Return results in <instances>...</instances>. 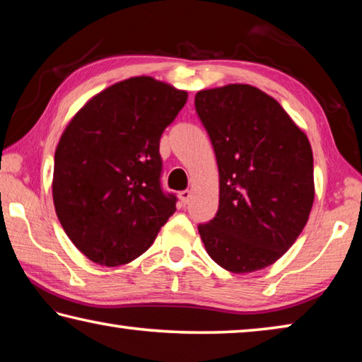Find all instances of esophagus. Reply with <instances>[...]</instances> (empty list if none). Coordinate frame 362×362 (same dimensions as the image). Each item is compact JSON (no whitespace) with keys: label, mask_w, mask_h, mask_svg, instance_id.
I'll return each instance as SVG.
<instances>
[{"label":"esophagus","mask_w":362,"mask_h":362,"mask_svg":"<svg viewBox=\"0 0 362 362\" xmlns=\"http://www.w3.org/2000/svg\"><path fill=\"white\" fill-rule=\"evenodd\" d=\"M179 198L182 201V204H188L189 199H192V192H188V189H183V192L179 193Z\"/></svg>","instance_id":"esophagus-1"}]
</instances>
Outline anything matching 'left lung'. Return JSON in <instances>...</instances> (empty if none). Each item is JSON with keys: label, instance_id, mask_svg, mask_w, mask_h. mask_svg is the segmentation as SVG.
I'll list each match as a JSON object with an SVG mask.
<instances>
[{"label": "left lung", "instance_id": "8db88e82", "mask_svg": "<svg viewBox=\"0 0 362 362\" xmlns=\"http://www.w3.org/2000/svg\"><path fill=\"white\" fill-rule=\"evenodd\" d=\"M194 107L216 151L218 211L198 226L211 259L244 274L273 265L308 222L313 151L281 103L250 84L198 90Z\"/></svg>", "mask_w": 362, "mask_h": 362}]
</instances>
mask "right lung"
<instances>
[{
    "instance_id": "add662e5",
    "label": "right lung",
    "mask_w": 362,
    "mask_h": 362,
    "mask_svg": "<svg viewBox=\"0 0 362 362\" xmlns=\"http://www.w3.org/2000/svg\"><path fill=\"white\" fill-rule=\"evenodd\" d=\"M188 99L151 76L115 83L66 124L54 156L52 199L78 250L119 267L148 249L175 212L159 185V139Z\"/></svg>"
}]
</instances>
